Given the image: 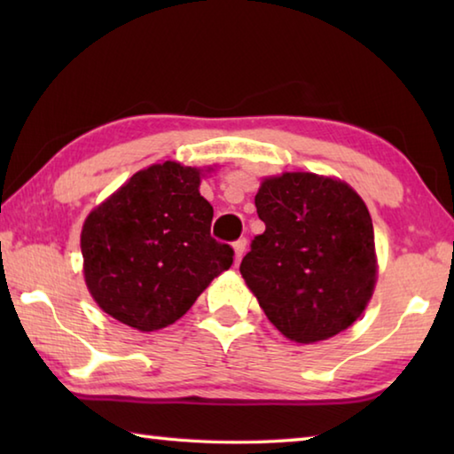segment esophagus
<instances>
[{
    "label": "esophagus",
    "instance_id": "esophagus-1",
    "mask_svg": "<svg viewBox=\"0 0 454 454\" xmlns=\"http://www.w3.org/2000/svg\"><path fill=\"white\" fill-rule=\"evenodd\" d=\"M246 238H240V240H236L234 242V254H236V260H240L242 256H244V252H246Z\"/></svg>",
    "mask_w": 454,
    "mask_h": 454
}]
</instances>
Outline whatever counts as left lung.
Instances as JSON below:
<instances>
[{"label":"left lung","mask_w":454,"mask_h":454,"mask_svg":"<svg viewBox=\"0 0 454 454\" xmlns=\"http://www.w3.org/2000/svg\"><path fill=\"white\" fill-rule=\"evenodd\" d=\"M254 204L266 230L240 272L268 320L302 344L348 328L376 280L372 220L360 196L340 180L286 172L264 180Z\"/></svg>","instance_id":"obj_1"}]
</instances>
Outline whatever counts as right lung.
I'll return each mask as SVG.
<instances>
[{
	"label": "right lung",
	"instance_id": "obj_1",
	"mask_svg": "<svg viewBox=\"0 0 454 454\" xmlns=\"http://www.w3.org/2000/svg\"><path fill=\"white\" fill-rule=\"evenodd\" d=\"M198 186L196 168L156 164L90 214L83 274L110 317L144 333L164 328L232 266V246L212 238L214 210Z\"/></svg>",
	"mask_w": 454,
	"mask_h": 454
}]
</instances>
